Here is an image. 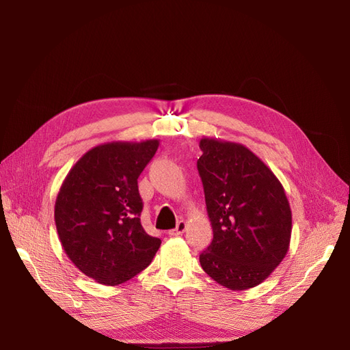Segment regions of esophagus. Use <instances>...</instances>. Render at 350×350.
<instances>
[{"label": "esophagus", "mask_w": 350, "mask_h": 350, "mask_svg": "<svg viewBox=\"0 0 350 350\" xmlns=\"http://www.w3.org/2000/svg\"><path fill=\"white\" fill-rule=\"evenodd\" d=\"M185 229H187V221L185 220H179L178 224H176V228L169 230L167 234L171 235V237H178V235H183L184 232H185Z\"/></svg>", "instance_id": "obj_1"}]
</instances>
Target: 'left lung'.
I'll return each mask as SVG.
<instances>
[{"instance_id":"obj_1","label":"left lung","mask_w":350,"mask_h":350,"mask_svg":"<svg viewBox=\"0 0 350 350\" xmlns=\"http://www.w3.org/2000/svg\"><path fill=\"white\" fill-rule=\"evenodd\" d=\"M200 149L197 169L213 228V241L200 254V264L224 288L251 289L288 254V197L271 169L243 144L203 137Z\"/></svg>"}]
</instances>
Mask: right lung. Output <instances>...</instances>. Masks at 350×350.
Wrapping results in <instances>:
<instances>
[{"mask_svg": "<svg viewBox=\"0 0 350 350\" xmlns=\"http://www.w3.org/2000/svg\"><path fill=\"white\" fill-rule=\"evenodd\" d=\"M157 147L156 139L99 144L61 184L54 210L61 245L74 266L100 284L133 279L161 247L142 225L137 185Z\"/></svg>", "mask_w": 350, "mask_h": 350, "instance_id": "add662e5", "label": "right lung"}]
</instances>
